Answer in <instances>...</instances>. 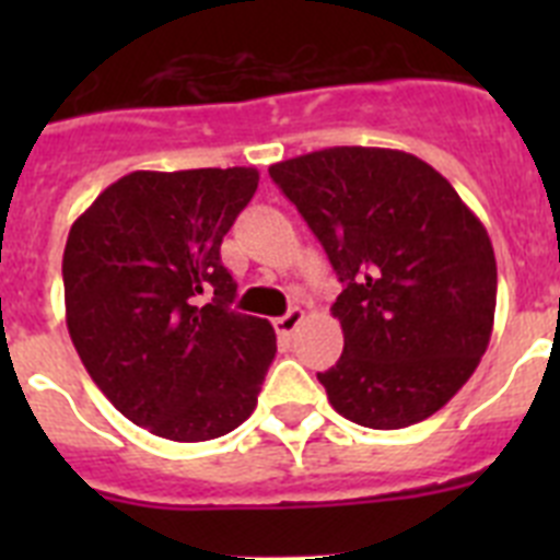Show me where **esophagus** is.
<instances>
[{"label": "esophagus", "mask_w": 560, "mask_h": 560, "mask_svg": "<svg viewBox=\"0 0 560 560\" xmlns=\"http://www.w3.org/2000/svg\"><path fill=\"white\" fill-rule=\"evenodd\" d=\"M303 319H305V311L303 308H291L289 314L277 316V319H275L277 334H280V336H291L296 328H300V325H303Z\"/></svg>", "instance_id": "1"}]
</instances>
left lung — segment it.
Here are the masks:
<instances>
[{"label":"left lung","mask_w":560,"mask_h":560,"mask_svg":"<svg viewBox=\"0 0 560 560\" xmlns=\"http://www.w3.org/2000/svg\"><path fill=\"white\" fill-rule=\"evenodd\" d=\"M339 283L345 350L316 373L330 407L368 429L443 409L488 350L497 257L482 221L432 165L389 148L339 145L269 167Z\"/></svg>","instance_id":"8db88e82"}]
</instances>
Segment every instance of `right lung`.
I'll use <instances>...</instances> for the list:
<instances>
[{"instance_id":"right-lung-1","label":"right lung","mask_w":560,"mask_h":560,"mask_svg":"<svg viewBox=\"0 0 560 560\" xmlns=\"http://www.w3.org/2000/svg\"><path fill=\"white\" fill-rule=\"evenodd\" d=\"M257 179L255 167L133 171L69 230L72 345L101 393L156 438H221L257 407L275 328L232 311L237 283L221 264Z\"/></svg>"}]
</instances>
